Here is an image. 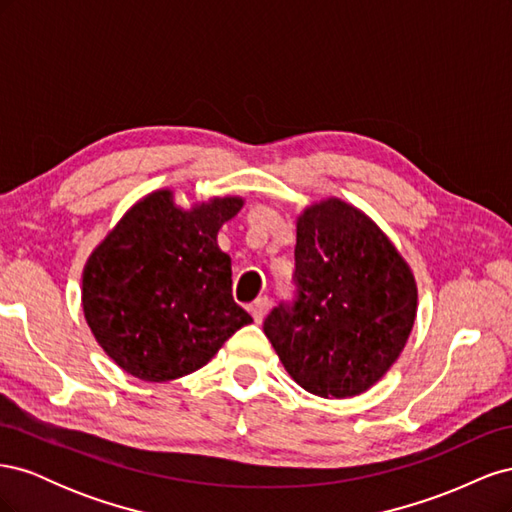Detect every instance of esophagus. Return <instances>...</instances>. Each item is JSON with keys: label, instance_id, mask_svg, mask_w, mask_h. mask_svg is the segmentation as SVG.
<instances>
[{"label": "esophagus", "instance_id": "34e87169", "mask_svg": "<svg viewBox=\"0 0 512 512\" xmlns=\"http://www.w3.org/2000/svg\"><path fill=\"white\" fill-rule=\"evenodd\" d=\"M250 312H252V318L260 324L262 320H265V316H267V312H269V301L262 297V299H256L254 303H252V307H250Z\"/></svg>", "mask_w": 512, "mask_h": 512}]
</instances>
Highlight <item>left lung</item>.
Returning a JSON list of instances; mask_svg holds the SVG:
<instances>
[{
	"label": "left lung",
	"instance_id": "obj_1",
	"mask_svg": "<svg viewBox=\"0 0 512 512\" xmlns=\"http://www.w3.org/2000/svg\"><path fill=\"white\" fill-rule=\"evenodd\" d=\"M294 284L297 301L265 320L290 378L327 399L371 389L399 359L416 320L406 258L359 207L322 198L297 215Z\"/></svg>",
	"mask_w": 512,
	"mask_h": 512
}]
</instances>
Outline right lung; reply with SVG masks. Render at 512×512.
Instances as JSON below:
<instances>
[{
    "instance_id": "right-lung-1",
    "label": "right lung",
    "mask_w": 512,
    "mask_h": 512,
    "mask_svg": "<svg viewBox=\"0 0 512 512\" xmlns=\"http://www.w3.org/2000/svg\"><path fill=\"white\" fill-rule=\"evenodd\" d=\"M243 205L228 194L183 209L160 188L136 200L89 254L87 327L126 374L145 382L188 376L252 322L232 299L230 256L218 245Z\"/></svg>"
}]
</instances>
